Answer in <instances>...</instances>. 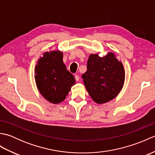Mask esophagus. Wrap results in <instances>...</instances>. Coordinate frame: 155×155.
Masks as SVG:
<instances>
[{"instance_id":"esophagus-1","label":"esophagus","mask_w":155,"mask_h":155,"mask_svg":"<svg viewBox=\"0 0 155 155\" xmlns=\"http://www.w3.org/2000/svg\"><path fill=\"white\" fill-rule=\"evenodd\" d=\"M75 80L76 81H79L80 80V77H79V76H78V75H75Z\"/></svg>"}]
</instances>
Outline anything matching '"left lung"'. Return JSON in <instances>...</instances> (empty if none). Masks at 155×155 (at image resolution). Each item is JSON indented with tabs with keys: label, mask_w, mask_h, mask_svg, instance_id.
<instances>
[{
	"label": "left lung",
	"mask_w": 155,
	"mask_h": 155,
	"mask_svg": "<svg viewBox=\"0 0 155 155\" xmlns=\"http://www.w3.org/2000/svg\"><path fill=\"white\" fill-rule=\"evenodd\" d=\"M124 70L112 52L104 57L91 54L87 70L82 74L88 94L97 103H107L116 97L123 87Z\"/></svg>",
	"instance_id": "obj_1"
}]
</instances>
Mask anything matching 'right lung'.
<instances>
[{"instance_id": "add662e5", "label": "right lung", "mask_w": 155, "mask_h": 155, "mask_svg": "<svg viewBox=\"0 0 155 155\" xmlns=\"http://www.w3.org/2000/svg\"><path fill=\"white\" fill-rule=\"evenodd\" d=\"M62 54L59 51L46 52L35 67V78L39 92L54 104L65 99L76 82L73 74L67 70Z\"/></svg>"}]
</instances>
